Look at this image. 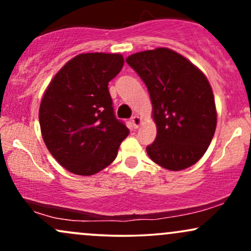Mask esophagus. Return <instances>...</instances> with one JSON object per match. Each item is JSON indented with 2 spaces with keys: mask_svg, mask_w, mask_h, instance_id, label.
<instances>
[{
  "mask_svg": "<svg viewBox=\"0 0 251 251\" xmlns=\"http://www.w3.org/2000/svg\"><path fill=\"white\" fill-rule=\"evenodd\" d=\"M131 122H132V125H133V127L137 128L138 126L140 125V123H142V119H140L138 116H133L131 118Z\"/></svg>",
  "mask_w": 251,
  "mask_h": 251,
  "instance_id": "esophagus-1",
  "label": "esophagus"
}]
</instances>
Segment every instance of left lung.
<instances>
[{"mask_svg": "<svg viewBox=\"0 0 251 251\" xmlns=\"http://www.w3.org/2000/svg\"><path fill=\"white\" fill-rule=\"evenodd\" d=\"M149 89L157 137L149 157L171 171L190 168L208 150L217 113L211 86L188 59L169 48L139 51L126 59Z\"/></svg>", "mask_w": 251, "mask_h": 251, "instance_id": "1", "label": "left lung"}]
</instances>
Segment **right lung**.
<instances>
[{
	"label": "right lung",
	"mask_w": 251,
	"mask_h": 251,
	"mask_svg": "<svg viewBox=\"0 0 251 251\" xmlns=\"http://www.w3.org/2000/svg\"><path fill=\"white\" fill-rule=\"evenodd\" d=\"M124 66L120 54L87 53L53 77L39 111L43 142L60 165L91 176L116 159L129 131L114 116L108 82Z\"/></svg>",
	"instance_id": "right-lung-1"
}]
</instances>
